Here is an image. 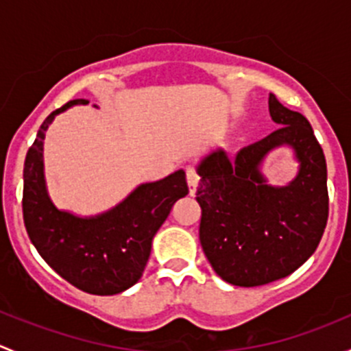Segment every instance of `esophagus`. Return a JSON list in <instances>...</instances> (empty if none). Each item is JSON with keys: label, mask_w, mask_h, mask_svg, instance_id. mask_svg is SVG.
<instances>
[{"label": "esophagus", "mask_w": 351, "mask_h": 351, "mask_svg": "<svg viewBox=\"0 0 351 351\" xmlns=\"http://www.w3.org/2000/svg\"><path fill=\"white\" fill-rule=\"evenodd\" d=\"M186 183H189L190 195H195L198 186V175L192 166H186Z\"/></svg>", "instance_id": "1"}]
</instances>
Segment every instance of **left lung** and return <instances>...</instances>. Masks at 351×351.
<instances>
[{"label":"left lung","instance_id":"8db88e82","mask_svg":"<svg viewBox=\"0 0 351 351\" xmlns=\"http://www.w3.org/2000/svg\"><path fill=\"white\" fill-rule=\"evenodd\" d=\"M268 108L280 125L229 159L212 151L198 165L202 250L228 284L258 287L295 271L316 251L328 222L326 159L306 117L274 93ZM290 145L301 168L287 187L268 186L259 166L271 149Z\"/></svg>","mask_w":351,"mask_h":351}]
</instances>
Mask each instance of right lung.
I'll return each instance as SVG.
<instances>
[{"label":"right lung","instance_id":"obj_1","mask_svg":"<svg viewBox=\"0 0 351 351\" xmlns=\"http://www.w3.org/2000/svg\"><path fill=\"white\" fill-rule=\"evenodd\" d=\"M88 100H71L54 110L37 132L23 166V222L45 263L71 285L93 295H113L139 282L154 234L176 200L189 193L185 171L137 186L117 207L95 217L59 210L44 180V137L58 113Z\"/></svg>","mask_w":351,"mask_h":351}]
</instances>
